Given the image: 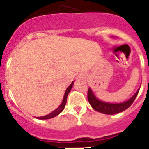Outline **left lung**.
Returning a JSON list of instances; mask_svg holds the SVG:
<instances>
[{"instance_id": "1", "label": "left lung", "mask_w": 149, "mask_h": 149, "mask_svg": "<svg viewBox=\"0 0 149 149\" xmlns=\"http://www.w3.org/2000/svg\"><path fill=\"white\" fill-rule=\"evenodd\" d=\"M139 90L127 101L120 103V104H110V103H106V102L100 100L94 96L93 91H91V88L88 89L87 98H88L89 103L91 104V107L95 111L100 112L102 113H105V114H114V113L122 112L127 108H128L136 98L137 95L139 93Z\"/></svg>"}]
</instances>
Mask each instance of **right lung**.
I'll use <instances>...</instances> for the list:
<instances>
[{"label": "right lung", "instance_id": "right-lung-1", "mask_svg": "<svg viewBox=\"0 0 149 149\" xmlns=\"http://www.w3.org/2000/svg\"><path fill=\"white\" fill-rule=\"evenodd\" d=\"M72 85H73V82H72V84H70V86H69V87L66 89V91H65V95H64V97H63V102H62V104H61L60 106L58 107V108L56 109V110H55L54 111H52V113H50L49 114H48V115L43 116V117H38V119H41V120L49 119V118H54V117H56V116H57L58 114H59V113H60L61 112L63 111L64 107H65V104H66V100H67V96H68V94H69V93H70V91H71V89H72Z\"/></svg>", "mask_w": 149, "mask_h": 149}]
</instances>
